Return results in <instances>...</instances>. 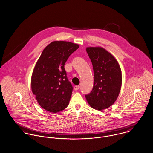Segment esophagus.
Masks as SVG:
<instances>
[{"instance_id": "34e87169", "label": "esophagus", "mask_w": 153, "mask_h": 153, "mask_svg": "<svg viewBox=\"0 0 153 153\" xmlns=\"http://www.w3.org/2000/svg\"><path fill=\"white\" fill-rule=\"evenodd\" d=\"M79 88H80V85H74V89L75 90H78L79 89Z\"/></svg>"}]
</instances>
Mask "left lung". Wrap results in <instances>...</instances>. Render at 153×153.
I'll list each match as a JSON object with an SVG mask.
<instances>
[{
  "instance_id": "1",
  "label": "left lung",
  "mask_w": 153,
  "mask_h": 153,
  "mask_svg": "<svg viewBox=\"0 0 153 153\" xmlns=\"http://www.w3.org/2000/svg\"><path fill=\"white\" fill-rule=\"evenodd\" d=\"M94 71V84L91 92L85 95L91 107L102 110L117 100L122 83L121 71L116 59L102 48H87Z\"/></svg>"
}]
</instances>
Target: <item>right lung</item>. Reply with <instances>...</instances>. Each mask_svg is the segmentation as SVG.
Segmentation results:
<instances>
[{"mask_svg": "<svg viewBox=\"0 0 153 153\" xmlns=\"http://www.w3.org/2000/svg\"><path fill=\"white\" fill-rule=\"evenodd\" d=\"M79 48L69 42L54 41L45 48L37 60L32 76V90L46 110L57 113L68 107L73 87L65 65Z\"/></svg>", "mask_w": 153, "mask_h": 153, "instance_id": "obj_1", "label": "right lung"}]
</instances>
